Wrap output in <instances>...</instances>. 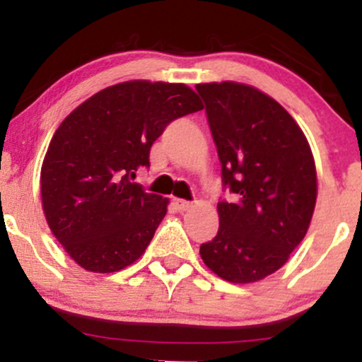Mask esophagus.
Segmentation results:
<instances>
[{"label": "esophagus", "instance_id": "34e87169", "mask_svg": "<svg viewBox=\"0 0 362 362\" xmlns=\"http://www.w3.org/2000/svg\"><path fill=\"white\" fill-rule=\"evenodd\" d=\"M173 204H175L178 211H189L190 207H192V202L184 201V199H175V201H173Z\"/></svg>", "mask_w": 362, "mask_h": 362}]
</instances>
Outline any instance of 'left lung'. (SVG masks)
<instances>
[{
    "label": "left lung",
    "mask_w": 362,
    "mask_h": 362,
    "mask_svg": "<svg viewBox=\"0 0 362 362\" xmlns=\"http://www.w3.org/2000/svg\"><path fill=\"white\" fill-rule=\"evenodd\" d=\"M221 161L219 230L201 245L204 264L224 281L271 276L308 231L317 170L305 134L269 95L242 83L195 85Z\"/></svg>",
    "instance_id": "8db88e82"
}]
</instances>
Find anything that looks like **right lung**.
<instances>
[{"label":"right lung","instance_id":"right-lung-1","mask_svg":"<svg viewBox=\"0 0 362 362\" xmlns=\"http://www.w3.org/2000/svg\"><path fill=\"white\" fill-rule=\"evenodd\" d=\"M202 110L182 83L126 81L68 115L45 153L40 194L49 228L90 272H117L143 255L168 199L132 182L175 119Z\"/></svg>","mask_w":362,"mask_h":362}]
</instances>
